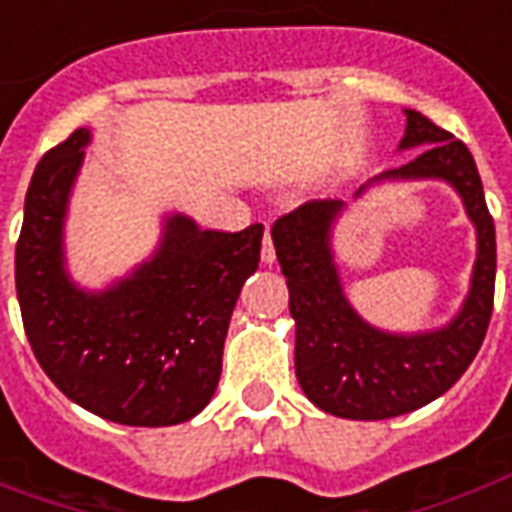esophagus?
<instances>
[{
    "label": "esophagus",
    "instance_id": "1",
    "mask_svg": "<svg viewBox=\"0 0 512 512\" xmlns=\"http://www.w3.org/2000/svg\"><path fill=\"white\" fill-rule=\"evenodd\" d=\"M260 257H263V263L266 266H271L274 260H277V249H274V241H271V233L266 230V235H263V249H260Z\"/></svg>",
    "mask_w": 512,
    "mask_h": 512
}]
</instances>
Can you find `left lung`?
Masks as SVG:
<instances>
[{"label":"left lung","instance_id":"left-lung-1","mask_svg":"<svg viewBox=\"0 0 512 512\" xmlns=\"http://www.w3.org/2000/svg\"><path fill=\"white\" fill-rule=\"evenodd\" d=\"M406 120L400 147H419L417 156L376 180H447L477 227L472 290L450 326L403 337L378 332L351 310L329 244L334 216L343 208L340 200L304 202L271 227L296 321V378L304 395L334 417L389 419L428 406L472 365L494 312L496 233L472 153L414 109H408Z\"/></svg>","mask_w":512,"mask_h":512}]
</instances>
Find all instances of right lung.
<instances>
[{
  "mask_svg": "<svg viewBox=\"0 0 512 512\" xmlns=\"http://www.w3.org/2000/svg\"><path fill=\"white\" fill-rule=\"evenodd\" d=\"M76 128L35 167L16 244V293L32 354L62 395L120 425H178L208 406L230 315L260 263L263 224L200 230L172 216L156 257L104 293L62 268V219L82 167Z\"/></svg>",
  "mask_w": 512,
  "mask_h": 512,
  "instance_id": "obj_1",
  "label": "right lung"
}]
</instances>
